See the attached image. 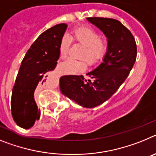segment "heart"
Segmentation results:
<instances>
[{"label":"heart","instance_id":"1","mask_svg":"<svg viewBox=\"0 0 156 156\" xmlns=\"http://www.w3.org/2000/svg\"><path fill=\"white\" fill-rule=\"evenodd\" d=\"M71 39L75 42L84 45L81 56L86 57L90 64H94L104 56L108 49V40L105 37L100 36L95 29L89 27H79L74 30L70 37L64 34L59 43V55L65 58L67 55L71 44ZM87 67L85 59H68L60 65V70L64 74H74L82 72Z\"/></svg>","mask_w":156,"mask_h":156}]
</instances>
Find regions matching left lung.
Wrapping results in <instances>:
<instances>
[{
    "label": "left lung",
    "instance_id": "obj_1",
    "mask_svg": "<svg viewBox=\"0 0 156 156\" xmlns=\"http://www.w3.org/2000/svg\"><path fill=\"white\" fill-rule=\"evenodd\" d=\"M87 20L103 31L108 49L103 62L86 75H64L59 79L60 91L80 106L92 108L112 97L128 77L136 58V44L131 32L119 21L89 17Z\"/></svg>",
    "mask_w": 156,
    "mask_h": 156
}]
</instances>
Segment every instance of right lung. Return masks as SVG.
<instances>
[{
  "mask_svg": "<svg viewBox=\"0 0 156 156\" xmlns=\"http://www.w3.org/2000/svg\"><path fill=\"white\" fill-rule=\"evenodd\" d=\"M67 27V24L60 23L43 32L22 61L11 100L12 118L22 128L30 129L40 118L34 96L45 86L48 74L57 64L59 43Z\"/></svg>",
  "mask_w": 156,
  "mask_h": 156,
  "instance_id": "1",
  "label": "right lung"
}]
</instances>
